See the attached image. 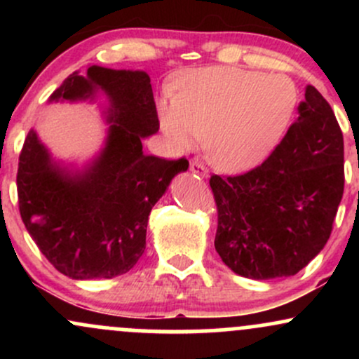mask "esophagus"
Instances as JSON below:
<instances>
[{
  "instance_id": "esophagus-1",
  "label": "esophagus",
  "mask_w": 359,
  "mask_h": 359,
  "mask_svg": "<svg viewBox=\"0 0 359 359\" xmlns=\"http://www.w3.org/2000/svg\"><path fill=\"white\" fill-rule=\"evenodd\" d=\"M191 172H192V174L203 177V179H205V177L209 175V170H208V168H205L204 163L197 162V160H194V162H191Z\"/></svg>"
}]
</instances>
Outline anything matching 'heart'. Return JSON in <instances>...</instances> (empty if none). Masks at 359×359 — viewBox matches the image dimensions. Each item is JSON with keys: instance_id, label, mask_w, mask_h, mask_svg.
<instances>
[{"instance_id": "1", "label": "heart", "mask_w": 359, "mask_h": 359, "mask_svg": "<svg viewBox=\"0 0 359 359\" xmlns=\"http://www.w3.org/2000/svg\"><path fill=\"white\" fill-rule=\"evenodd\" d=\"M299 104L297 84L283 74L236 67L194 69L163 93L158 118L179 150L205 135V154L224 172H245L277 147Z\"/></svg>"}]
</instances>
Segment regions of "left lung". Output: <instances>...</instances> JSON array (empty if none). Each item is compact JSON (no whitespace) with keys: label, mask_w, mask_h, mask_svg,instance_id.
I'll return each instance as SVG.
<instances>
[{"label":"left lung","mask_w":359,"mask_h":359,"mask_svg":"<svg viewBox=\"0 0 359 359\" xmlns=\"http://www.w3.org/2000/svg\"><path fill=\"white\" fill-rule=\"evenodd\" d=\"M214 246L234 273L290 277L324 248L344 192L343 131L329 102L307 86L299 118L258 167L211 175Z\"/></svg>","instance_id":"left-lung-1"}]
</instances>
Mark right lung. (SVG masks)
I'll return each mask as SVG.
<instances>
[{"label": "right lung", "mask_w": 359, "mask_h": 359, "mask_svg": "<svg viewBox=\"0 0 359 359\" xmlns=\"http://www.w3.org/2000/svg\"><path fill=\"white\" fill-rule=\"evenodd\" d=\"M97 89L109 97L104 150L82 174L50 162L34 130L25 138L16 189L20 216L45 258L76 280L113 278L137 265L147 245L151 208L184 158L143 154L142 138L158 131L150 77L142 71L90 65L88 76L71 74L50 101L88 100Z\"/></svg>", "instance_id": "add662e5"}]
</instances>
